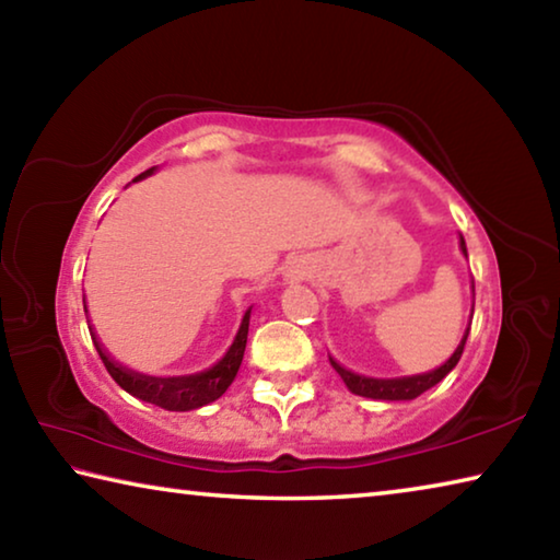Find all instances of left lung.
Segmentation results:
<instances>
[{"label":"left lung","mask_w":560,"mask_h":560,"mask_svg":"<svg viewBox=\"0 0 560 560\" xmlns=\"http://www.w3.org/2000/svg\"><path fill=\"white\" fill-rule=\"evenodd\" d=\"M459 246H462L464 257H467V244H464V236H459ZM471 289H474V283H471ZM471 314H474V308H471ZM467 336H469V328L464 330L462 343L450 355L447 363L440 365V368H434V371H430V373H422V375L365 377V375H355V373L346 371V368L338 365L334 358H330V365H334L336 373L343 377V383L348 385V390L360 395V397H373V400H415L417 395H422L424 390H430V387L438 385L442 377H447V373L452 371V368L459 363V358L464 353V343H467Z\"/></svg>","instance_id":"obj_1"}]
</instances>
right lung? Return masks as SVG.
<instances>
[{
    "label": "right lung",
    "mask_w": 560,
    "mask_h": 560,
    "mask_svg": "<svg viewBox=\"0 0 560 560\" xmlns=\"http://www.w3.org/2000/svg\"><path fill=\"white\" fill-rule=\"evenodd\" d=\"M155 167L145 170L143 175H138L132 183L143 179L148 175H153ZM83 308H86V296H83ZM249 316L252 308H246V314L242 318V326L236 330L234 343L230 350L217 360L212 368H207L202 373H192V375H175V377H155V375H145V373H136L130 368L120 365L113 360L103 346L98 343L96 334H91L93 346H96L98 355L106 365V371L110 373L113 381H116L122 390L130 393L138 400L153 402L163 410H173V412H187V410H197V407L214 402L217 397H222L226 387L232 385L236 377V371H240L242 358H244V348H246V334H249ZM89 330H93L89 326Z\"/></svg>",
    "instance_id": "right-lung-1"
}]
</instances>
